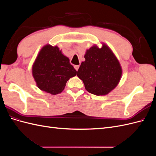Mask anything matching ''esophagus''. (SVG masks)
<instances>
[{
	"mask_svg": "<svg viewBox=\"0 0 156 156\" xmlns=\"http://www.w3.org/2000/svg\"><path fill=\"white\" fill-rule=\"evenodd\" d=\"M74 68H75V69H76V70L77 71L78 69H79V65H75V66H74Z\"/></svg>",
	"mask_w": 156,
	"mask_h": 156,
	"instance_id": "1",
	"label": "esophagus"
}]
</instances>
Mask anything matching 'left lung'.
Segmentation results:
<instances>
[{
	"label": "left lung",
	"mask_w": 156,
	"mask_h": 156,
	"mask_svg": "<svg viewBox=\"0 0 156 156\" xmlns=\"http://www.w3.org/2000/svg\"><path fill=\"white\" fill-rule=\"evenodd\" d=\"M85 60L77 71L87 90L96 96H105L119 84L122 69L115 54L108 47L103 44L101 48L96 45L87 49Z\"/></svg>",
	"instance_id": "obj_1"
}]
</instances>
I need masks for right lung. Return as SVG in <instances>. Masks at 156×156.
I'll use <instances>...</instances> for the list:
<instances>
[{
    "mask_svg": "<svg viewBox=\"0 0 156 156\" xmlns=\"http://www.w3.org/2000/svg\"><path fill=\"white\" fill-rule=\"evenodd\" d=\"M32 73L41 90L56 95L64 90L67 81L77 75V71L57 46L47 44L37 55Z\"/></svg>",
    "mask_w": 156,
    "mask_h": 156,
    "instance_id": "add662e5",
    "label": "right lung"
}]
</instances>
